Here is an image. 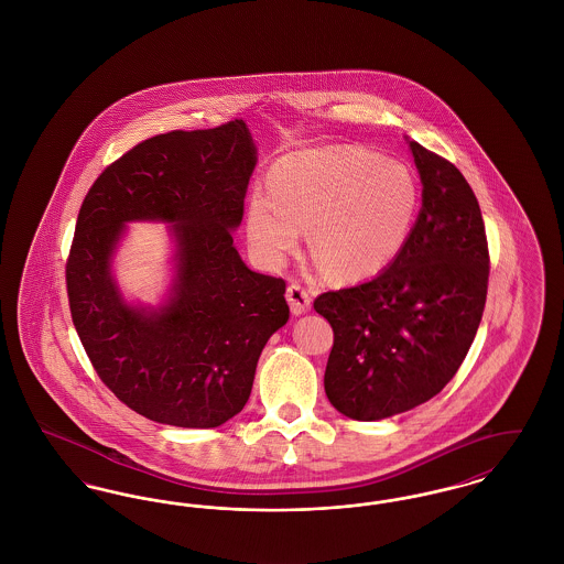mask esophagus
I'll return each mask as SVG.
<instances>
[{
  "instance_id": "34e87169",
  "label": "esophagus",
  "mask_w": 564,
  "mask_h": 564,
  "mask_svg": "<svg viewBox=\"0 0 564 564\" xmlns=\"http://www.w3.org/2000/svg\"><path fill=\"white\" fill-rule=\"evenodd\" d=\"M286 299H289V305H291V312L295 316H301L310 310V303H312V295L310 291H305L301 284H291L286 289Z\"/></svg>"
}]
</instances>
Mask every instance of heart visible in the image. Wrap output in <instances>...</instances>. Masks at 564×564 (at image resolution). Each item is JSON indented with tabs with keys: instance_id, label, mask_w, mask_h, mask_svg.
Returning a JSON list of instances; mask_svg holds the SVG:
<instances>
[{
	"instance_id": "1",
	"label": "heart",
	"mask_w": 564,
	"mask_h": 564,
	"mask_svg": "<svg viewBox=\"0 0 564 564\" xmlns=\"http://www.w3.org/2000/svg\"><path fill=\"white\" fill-rule=\"evenodd\" d=\"M408 165L365 150H296L271 167L268 191L246 204V234L257 254L282 265L303 227L307 246L339 282H360L388 268L405 246L417 212Z\"/></svg>"
}]
</instances>
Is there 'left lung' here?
<instances>
[{
	"label": "left lung",
	"mask_w": 564,
	"mask_h": 564,
	"mask_svg": "<svg viewBox=\"0 0 564 564\" xmlns=\"http://www.w3.org/2000/svg\"><path fill=\"white\" fill-rule=\"evenodd\" d=\"M408 144L422 208L405 246L378 278L314 301L335 335L326 397L365 422L444 390L474 344L488 293V241L469 182L444 156Z\"/></svg>",
	"instance_id": "obj_1"
}]
</instances>
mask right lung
I'll return each instance as SVG.
<instances>
[{"instance_id":"right-lung-1","label":"right lung","mask_w":564,"mask_h":564,"mask_svg":"<svg viewBox=\"0 0 564 564\" xmlns=\"http://www.w3.org/2000/svg\"><path fill=\"white\" fill-rule=\"evenodd\" d=\"M257 165L243 120L170 131L122 154L90 186L65 280L90 362L133 412L214 429L250 397L259 356L286 325V282L246 268L234 231ZM172 224L175 280L156 308L131 306L111 275L127 221Z\"/></svg>"}]
</instances>
